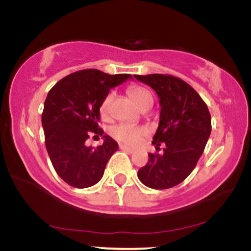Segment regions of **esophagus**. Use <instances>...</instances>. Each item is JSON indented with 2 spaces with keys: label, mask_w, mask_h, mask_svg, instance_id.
<instances>
[{
  "label": "esophagus",
  "mask_w": 251,
  "mask_h": 251,
  "mask_svg": "<svg viewBox=\"0 0 251 251\" xmlns=\"http://www.w3.org/2000/svg\"><path fill=\"white\" fill-rule=\"evenodd\" d=\"M119 149L123 150V151L127 152V153H133L134 152V149L128 148V146H126V145H119Z\"/></svg>",
  "instance_id": "34e87169"
}]
</instances>
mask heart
<instances>
[{
	"label": "heart",
	"mask_w": 251,
	"mask_h": 251,
	"mask_svg": "<svg viewBox=\"0 0 251 251\" xmlns=\"http://www.w3.org/2000/svg\"><path fill=\"white\" fill-rule=\"evenodd\" d=\"M127 93L129 98L132 99L135 105L138 106L140 109L144 108H150L152 105V94L150 93L149 89H146L143 86H131L127 89ZM114 93L113 92H109L108 94H106V97L103 98L101 103H100L99 112L101 114V117L107 116L109 111V106L111 102L113 101ZM149 133L148 128L144 127V126H134V125H128V124H119V125L113 126L109 129V134L118 140L119 143L125 144V145H131L134 146L138 143H140L143 140L144 137H146Z\"/></svg>",
	"instance_id": "1"
}]
</instances>
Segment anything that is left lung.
<instances>
[{"label": "left lung", "instance_id": "8db88e82", "mask_svg": "<svg viewBox=\"0 0 251 251\" xmlns=\"http://www.w3.org/2000/svg\"><path fill=\"white\" fill-rule=\"evenodd\" d=\"M159 97L160 120L152 144L160 154L149 153L138 178L151 189L174 188L185 179L203 154L211 133V116L200 94L184 80L168 74L134 75Z\"/></svg>", "mask_w": 251, "mask_h": 251}]
</instances>
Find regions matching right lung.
<instances>
[{"label":"right lung","mask_w":251,"mask_h":251,"mask_svg":"<svg viewBox=\"0 0 251 251\" xmlns=\"http://www.w3.org/2000/svg\"><path fill=\"white\" fill-rule=\"evenodd\" d=\"M132 77L129 74L82 70L62 77L48 92L42 112L45 144L62 180L77 189L93 186L102 178L118 143L99 127V107L109 89ZM103 135L98 148L85 145L89 135Z\"/></svg>","instance_id":"1"}]
</instances>
